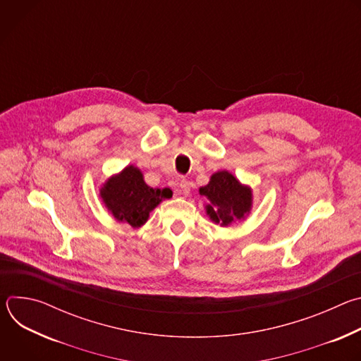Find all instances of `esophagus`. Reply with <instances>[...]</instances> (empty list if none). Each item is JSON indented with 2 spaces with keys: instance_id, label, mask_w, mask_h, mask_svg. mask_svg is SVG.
I'll list each match as a JSON object with an SVG mask.
<instances>
[{
  "instance_id": "esophagus-1",
  "label": "esophagus",
  "mask_w": 361,
  "mask_h": 361,
  "mask_svg": "<svg viewBox=\"0 0 361 361\" xmlns=\"http://www.w3.org/2000/svg\"><path fill=\"white\" fill-rule=\"evenodd\" d=\"M180 191H181L184 195H188L190 191H191V183H190L188 180L183 178L181 183H180Z\"/></svg>"
}]
</instances>
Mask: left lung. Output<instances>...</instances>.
<instances>
[{
    "mask_svg": "<svg viewBox=\"0 0 361 361\" xmlns=\"http://www.w3.org/2000/svg\"><path fill=\"white\" fill-rule=\"evenodd\" d=\"M200 194L209 198L210 204L205 210L220 226H230L244 219L251 210V190L228 171L213 174L210 183L200 188Z\"/></svg>",
    "mask_w": 361,
    "mask_h": 361,
    "instance_id": "left-lung-1",
    "label": "left lung"
}]
</instances>
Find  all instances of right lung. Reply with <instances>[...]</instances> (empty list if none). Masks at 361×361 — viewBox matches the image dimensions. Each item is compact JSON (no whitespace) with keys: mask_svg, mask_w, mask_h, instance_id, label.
Listing matches in <instances>:
<instances>
[{"mask_svg":"<svg viewBox=\"0 0 361 361\" xmlns=\"http://www.w3.org/2000/svg\"><path fill=\"white\" fill-rule=\"evenodd\" d=\"M170 188H151L144 183L142 173L134 167H126L120 174L111 177L99 195L107 209L118 221L128 223L131 227L142 226L163 198L171 197Z\"/></svg>","mask_w":361,"mask_h":361,"instance_id":"right-lung-1","label":"right lung"}]
</instances>
